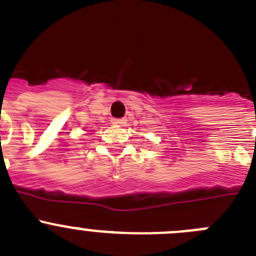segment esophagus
<instances>
[{"label": "esophagus", "mask_w": 256, "mask_h": 256, "mask_svg": "<svg viewBox=\"0 0 256 256\" xmlns=\"http://www.w3.org/2000/svg\"><path fill=\"white\" fill-rule=\"evenodd\" d=\"M114 124H116V125L122 126L124 124H125V120H124V118H114Z\"/></svg>", "instance_id": "34e87169"}]
</instances>
